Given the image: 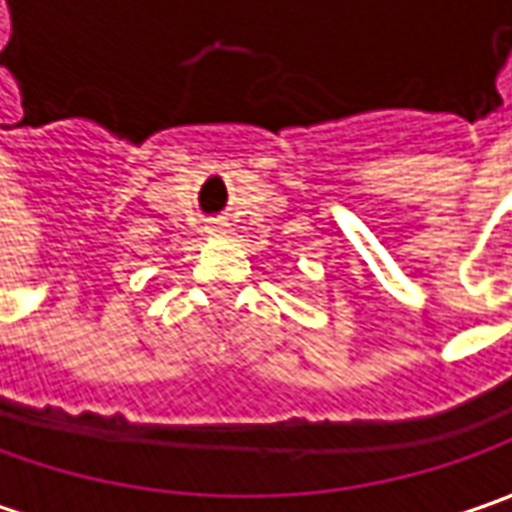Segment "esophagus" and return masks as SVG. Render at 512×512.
Returning a JSON list of instances; mask_svg holds the SVG:
<instances>
[{"label": "esophagus", "mask_w": 512, "mask_h": 512, "mask_svg": "<svg viewBox=\"0 0 512 512\" xmlns=\"http://www.w3.org/2000/svg\"><path fill=\"white\" fill-rule=\"evenodd\" d=\"M210 230H216V233H219V230H225V222H213V225H210Z\"/></svg>", "instance_id": "1"}]
</instances>
